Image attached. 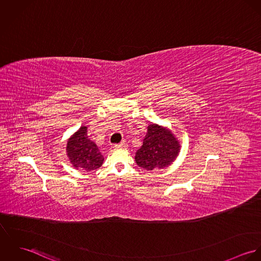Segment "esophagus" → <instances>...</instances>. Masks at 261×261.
Here are the masks:
<instances>
[{
  "instance_id": "esophagus-1",
  "label": "esophagus",
  "mask_w": 261,
  "mask_h": 261,
  "mask_svg": "<svg viewBox=\"0 0 261 261\" xmlns=\"http://www.w3.org/2000/svg\"><path fill=\"white\" fill-rule=\"evenodd\" d=\"M114 147H115V149H121V148H125L126 145L124 143H119V144H116Z\"/></svg>"
}]
</instances>
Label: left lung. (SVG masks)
<instances>
[{
	"label": "left lung",
	"mask_w": 261,
	"mask_h": 261,
	"mask_svg": "<svg viewBox=\"0 0 261 261\" xmlns=\"http://www.w3.org/2000/svg\"><path fill=\"white\" fill-rule=\"evenodd\" d=\"M180 150L181 144L169 127L151 122L135 160L144 170H161L173 164Z\"/></svg>",
	"instance_id": "left-lung-1"
}]
</instances>
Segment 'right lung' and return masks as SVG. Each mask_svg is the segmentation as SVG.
I'll list each match as a JSON object with an SVG mask.
<instances>
[{"label": "right lung", "mask_w": 261, "mask_h": 261, "mask_svg": "<svg viewBox=\"0 0 261 261\" xmlns=\"http://www.w3.org/2000/svg\"><path fill=\"white\" fill-rule=\"evenodd\" d=\"M66 154L73 168L86 172L99 169L105 161L95 143L88 138L86 125H81L67 140Z\"/></svg>", "instance_id": "right-lung-1"}]
</instances>
